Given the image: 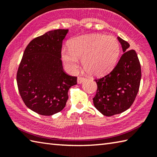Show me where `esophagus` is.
<instances>
[{
  "label": "esophagus",
  "mask_w": 157,
  "mask_h": 157,
  "mask_svg": "<svg viewBox=\"0 0 157 157\" xmlns=\"http://www.w3.org/2000/svg\"><path fill=\"white\" fill-rule=\"evenodd\" d=\"M85 78H83V77H79L78 78V84H82V82L85 81Z\"/></svg>",
  "instance_id": "esophagus-1"
}]
</instances>
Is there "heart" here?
Listing matches in <instances>:
<instances>
[{
    "label": "heart",
    "instance_id": "obj_1",
    "mask_svg": "<svg viewBox=\"0 0 157 157\" xmlns=\"http://www.w3.org/2000/svg\"><path fill=\"white\" fill-rule=\"evenodd\" d=\"M69 50L62 49L61 57L66 68L75 72L82 59V66L92 76L107 73L116 63L120 45L116 37L102 34H86L71 39Z\"/></svg>",
    "mask_w": 157,
    "mask_h": 157
}]
</instances>
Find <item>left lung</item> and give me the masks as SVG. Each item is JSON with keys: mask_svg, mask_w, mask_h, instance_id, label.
<instances>
[{"mask_svg": "<svg viewBox=\"0 0 157 157\" xmlns=\"http://www.w3.org/2000/svg\"><path fill=\"white\" fill-rule=\"evenodd\" d=\"M123 54L112 71L95 79L98 85L93 98L95 107L106 116L121 113L131 107L139 92L141 68L137 54L129 44L118 36Z\"/></svg>", "mask_w": 157, "mask_h": 157, "instance_id": "obj_1", "label": "left lung"}]
</instances>
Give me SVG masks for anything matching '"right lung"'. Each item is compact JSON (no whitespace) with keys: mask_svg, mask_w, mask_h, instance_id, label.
Returning <instances> with one entry per match:
<instances>
[{"mask_svg":"<svg viewBox=\"0 0 157 157\" xmlns=\"http://www.w3.org/2000/svg\"><path fill=\"white\" fill-rule=\"evenodd\" d=\"M68 30L48 31L32 40L23 52L17 82L25 105L37 113L52 116L65 107L68 92L76 77L63 71L61 60L63 40Z\"/></svg>","mask_w":157,"mask_h":157,"instance_id":"obj_1","label":"right lung"}]
</instances>
